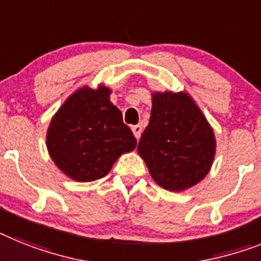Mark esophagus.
<instances>
[{"instance_id": "obj_1", "label": "esophagus", "mask_w": 261, "mask_h": 261, "mask_svg": "<svg viewBox=\"0 0 261 261\" xmlns=\"http://www.w3.org/2000/svg\"><path fill=\"white\" fill-rule=\"evenodd\" d=\"M131 130H133V133H134V137L137 138V139H139L142 135V126H139V124H135V126L131 127Z\"/></svg>"}]
</instances>
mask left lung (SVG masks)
<instances>
[{
	"label": "left lung",
	"mask_w": 261,
	"mask_h": 261,
	"mask_svg": "<svg viewBox=\"0 0 261 261\" xmlns=\"http://www.w3.org/2000/svg\"><path fill=\"white\" fill-rule=\"evenodd\" d=\"M215 135L187 93H154L150 123L138 144L151 176L168 191L198 185L215 156Z\"/></svg>",
	"instance_id": "left-lung-1"
}]
</instances>
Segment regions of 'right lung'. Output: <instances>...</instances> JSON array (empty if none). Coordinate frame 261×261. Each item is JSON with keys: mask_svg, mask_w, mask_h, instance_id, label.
I'll return each mask as SVG.
<instances>
[{"mask_svg": "<svg viewBox=\"0 0 261 261\" xmlns=\"http://www.w3.org/2000/svg\"><path fill=\"white\" fill-rule=\"evenodd\" d=\"M111 90L82 87L71 94L50 122L46 146L53 162L76 181H93L110 172L124 152L137 147L122 113L110 102Z\"/></svg>", "mask_w": 261, "mask_h": 261, "instance_id": "right-lung-1", "label": "right lung"}]
</instances>
